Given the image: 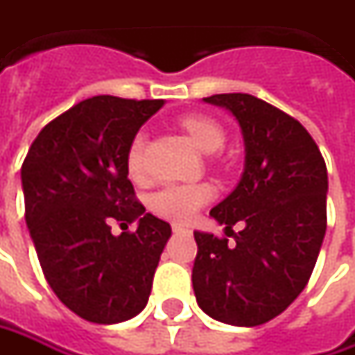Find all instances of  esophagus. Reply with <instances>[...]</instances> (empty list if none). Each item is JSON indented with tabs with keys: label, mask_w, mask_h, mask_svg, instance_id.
Listing matches in <instances>:
<instances>
[{
	"label": "esophagus",
	"mask_w": 355,
	"mask_h": 355,
	"mask_svg": "<svg viewBox=\"0 0 355 355\" xmlns=\"http://www.w3.org/2000/svg\"><path fill=\"white\" fill-rule=\"evenodd\" d=\"M173 232H177V234H180V232H187V234H191V230H189L187 226H180V224H173Z\"/></svg>",
	"instance_id": "obj_1"
}]
</instances>
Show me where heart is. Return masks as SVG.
I'll return each mask as SVG.
<instances>
[{
	"label": "heart",
	"instance_id": "1",
	"mask_svg": "<svg viewBox=\"0 0 355 355\" xmlns=\"http://www.w3.org/2000/svg\"><path fill=\"white\" fill-rule=\"evenodd\" d=\"M182 129L191 135L193 143L202 153H214L223 147L224 129L207 115H187L180 119ZM145 148L147 135L137 132L127 148V173L132 180H143L147 175L145 166ZM214 189L208 182L193 184H164L157 193L150 194L148 208L166 220L173 223H189L194 214L212 200Z\"/></svg>",
	"mask_w": 355,
	"mask_h": 355
}]
</instances>
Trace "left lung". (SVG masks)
<instances>
[{
	"label": "left lung",
	"instance_id": "left-lung-1",
	"mask_svg": "<svg viewBox=\"0 0 355 355\" xmlns=\"http://www.w3.org/2000/svg\"><path fill=\"white\" fill-rule=\"evenodd\" d=\"M205 103L234 115L246 157L236 189L210 210L234 242L194 232V296L218 322L260 326L282 314L312 276L326 234L328 171L310 132L266 101L223 93ZM236 222L240 233L232 230Z\"/></svg>",
	"mask_w": 355,
	"mask_h": 355
}]
</instances>
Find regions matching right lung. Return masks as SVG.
Listing matches in <instances>:
<instances>
[{
    "label": "right lung",
    "mask_w": 355,
    "mask_h": 355,
    "mask_svg": "<svg viewBox=\"0 0 355 355\" xmlns=\"http://www.w3.org/2000/svg\"><path fill=\"white\" fill-rule=\"evenodd\" d=\"M161 99L99 95L47 123L21 166L25 223L57 298L93 324H116L147 306L171 224L135 198L127 148ZM137 220L135 233L110 232Z\"/></svg>",
    "instance_id": "add662e5"
}]
</instances>
